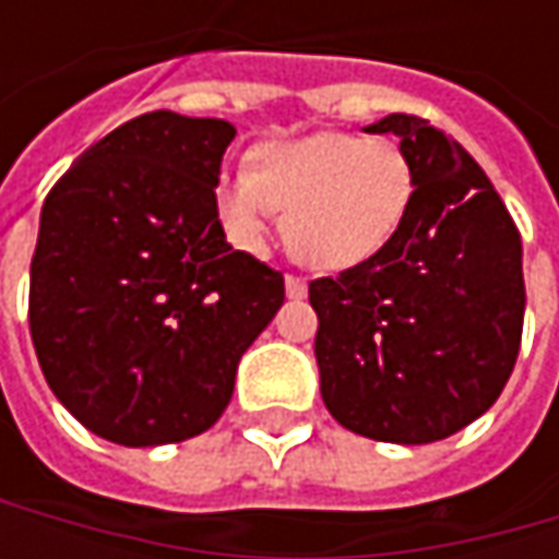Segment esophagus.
I'll return each mask as SVG.
<instances>
[{
  "label": "esophagus",
  "mask_w": 559,
  "mask_h": 559,
  "mask_svg": "<svg viewBox=\"0 0 559 559\" xmlns=\"http://www.w3.org/2000/svg\"><path fill=\"white\" fill-rule=\"evenodd\" d=\"M286 295H289V298H305V295H308V283H305V280H301V276H286Z\"/></svg>",
  "instance_id": "1"
}]
</instances>
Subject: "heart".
<instances>
[{
	"label": "heart",
	"mask_w": 559,
	"mask_h": 559,
	"mask_svg": "<svg viewBox=\"0 0 559 559\" xmlns=\"http://www.w3.org/2000/svg\"><path fill=\"white\" fill-rule=\"evenodd\" d=\"M414 195V164L397 142L323 130L258 145L251 170L221 177L214 207L242 251H267L276 214L289 211L286 239L305 264L352 270L395 242Z\"/></svg>",
	"instance_id": "obj_1"
}]
</instances>
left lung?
Returning <instances> with one entry per match:
<instances>
[{"instance_id": "8db88e82", "label": "left lung", "mask_w": 559, "mask_h": 559, "mask_svg": "<svg viewBox=\"0 0 559 559\" xmlns=\"http://www.w3.org/2000/svg\"><path fill=\"white\" fill-rule=\"evenodd\" d=\"M414 164V211L392 246L308 286L320 395L345 429L429 444L479 419L520 355L523 239L476 158L429 120L389 115Z\"/></svg>"}]
</instances>
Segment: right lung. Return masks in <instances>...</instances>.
<instances>
[{
	"label": "right lung",
	"instance_id": "add662e5",
	"mask_svg": "<svg viewBox=\"0 0 559 559\" xmlns=\"http://www.w3.org/2000/svg\"><path fill=\"white\" fill-rule=\"evenodd\" d=\"M236 127L152 111L52 186L31 264V335L55 397L98 439L202 436L283 308L280 270L226 242L214 207Z\"/></svg>",
	"mask_w": 559,
	"mask_h": 559
}]
</instances>
